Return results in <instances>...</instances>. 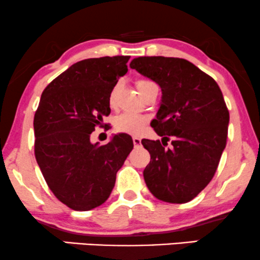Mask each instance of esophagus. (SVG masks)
Segmentation results:
<instances>
[{
  "mask_svg": "<svg viewBox=\"0 0 260 260\" xmlns=\"http://www.w3.org/2000/svg\"><path fill=\"white\" fill-rule=\"evenodd\" d=\"M133 142H134V146H135V147L141 146V139H139V137H133Z\"/></svg>",
  "mask_w": 260,
  "mask_h": 260,
  "instance_id": "34e87169",
  "label": "esophagus"
}]
</instances>
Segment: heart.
I'll list each match as a JSON object with an SVG mask.
<instances>
[{
  "mask_svg": "<svg viewBox=\"0 0 260 260\" xmlns=\"http://www.w3.org/2000/svg\"><path fill=\"white\" fill-rule=\"evenodd\" d=\"M149 81L146 79H141L137 82V89L139 91L143 86L149 84ZM115 96H117V86H114L110 92V98H108V102L111 106L114 105L115 102ZM147 123V117L143 114L139 113H133V112H124L119 115H117L114 119V129L119 133L129 134V135H139L141 131L143 130L145 125Z\"/></svg>",
  "mask_w": 260,
  "mask_h": 260,
  "instance_id": "heart-1",
  "label": "heart"
}]
</instances>
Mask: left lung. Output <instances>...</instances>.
<instances>
[{"mask_svg":"<svg viewBox=\"0 0 260 260\" xmlns=\"http://www.w3.org/2000/svg\"><path fill=\"white\" fill-rule=\"evenodd\" d=\"M130 67L161 89L150 123L161 142L142 140L150 154L143 171L147 187L165 203H188L213 178L225 148L229 111L222 91L212 77L179 57H135ZM170 137L173 147L166 150Z\"/></svg>","mask_w":260,"mask_h":260,"instance_id":"left-lung-1","label":"left lung"}]
</instances>
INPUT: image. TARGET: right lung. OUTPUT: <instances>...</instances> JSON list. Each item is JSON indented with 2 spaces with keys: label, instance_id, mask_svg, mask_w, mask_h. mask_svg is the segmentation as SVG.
Masks as SVG:
<instances>
[{
  "label": "right lung",
  "instance_id": "right-lung-1",
  "mask_svg": "<svg viewBox=\"0 0 260 260\" xmlns=\"http://www.w3.org/2000/svg\"><path fill=\"white\" fill-rule=\"evenodd\" d=\"M130 56H104L73 63L42 92L35 114V155L48 187L66 206L89 211L110 198L118 170L134 143L127 134L107 145L90 134L111 113L110 92L127 72Z\"/></svg>",
  "mask_w": 260,
  "mask_h": 260
}]
</instances>
